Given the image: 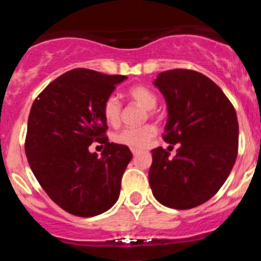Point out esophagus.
Instances as JSON below:
<instances>
[{
	"instance_id": "1",
	"label": "esophagus",
	"mask_w": 261,
	"mask_h": 261,
	"mask_svg": "<svg viewBox=\"0 0 261 261\" xmlns=\"http://www.w3.org/2000/svg\"><path fill=\"white\" fill-rule=\"evenodd\" d=\"M132 153H133V155H138V154H140V150H137V149H132Z\"/></svg>"
}]
</instances>
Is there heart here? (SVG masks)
Masks as SVG:
<instances>
[{
	"label": "heart",
	"instance_id": "1",
	"mask_svg": "<svg viewBox=\"0 0 261 261\" xmlns=\"http://www.w3.org/2000/svg\"><path fill=\"white\" fill-rule=\"evenodd\" d=\"M128 96L136 103L144 107L145 110L150 111L149 114H153L154 108L156 107L158 99L155 94L146 86H133L128 90ZM102 114L105 120L110 125L115 126L119 124L120 116H121V105L116 96L111 95L103 103ZM155 135V128L154 125L146 124V125L137 126V128H125L120 132L114 135V141L116 144L124 145L130 149H144L150 144Z\"/></svg>",
	"mask_w": 261,
	"mask_h": 261
}]
</instances>
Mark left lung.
I'll return each instance as SVG.
<instances>
[{
  "mask_svg": "<svg viewBox=\"0 0 261 261\" xmlns=\"http://www.w3.org/2000/svg\"><path fill=\"white\" fill-rule=\"evenodd\" d=\"M154 86L167 103L163 138L180 145L174 158L162 147L151 150L150 188L165 206L195 208L218 192L234 166L239 137L237 112L222 90L199 71H162Z\"/></svg>",
  "mask_w": 261,
  "mask_h": 261,
  "instance_id": "1",
  "label": "left lung"
}]
</instances>
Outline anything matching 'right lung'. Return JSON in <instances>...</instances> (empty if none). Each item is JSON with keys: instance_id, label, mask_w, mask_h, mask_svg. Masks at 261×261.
Masks as SVG:
<instances>
[{"instance_id": "right-lung-1", "label": "right lung", "mask_w": 261, "mask_h": 261, "mask_svg": "<svg viewBox=\"0 0 261 261\" xmlns=\"http://www.w3.org/2000/svg\"><path fill=\"white\" fill-rule=\"evenodd\" d=\"M126 78L74 69L50 82L32 105L24 145L29 165L50 200L68 213L98 216L119 199L132 153L108 142L102 107ZM94 141L105 144L102 157L89 153Z\"/></svg>"}]
</instances>
